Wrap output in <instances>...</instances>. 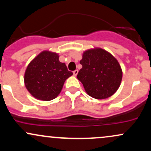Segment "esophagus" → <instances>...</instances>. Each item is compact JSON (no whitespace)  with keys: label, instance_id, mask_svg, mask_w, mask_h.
<instances>
[{"label":"esophagus","instance_id":"34e87169","mask_svg":"<svg viewBox=\"0 0 151 151\" xmlns=\"http://www.w3.org/2000/svg\"><path fill=\"white\" fill-rule=\"evenodd\" d=\"M78 74V70H74V72H73V74L74 76H77V74Z\"/></svg>","mask_w":151,"mask_h":151}]
</instances>
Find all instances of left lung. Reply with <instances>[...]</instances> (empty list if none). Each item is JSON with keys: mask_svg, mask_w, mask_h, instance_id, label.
Wrapping results in <instances>:
<instances>
[{"mask_svg": "<svg viewBox=\"0 0 151 151\" xmlns=\"http://www.w3.org/2000/svg\"><path fill=\"white\" fill-rule=\"evenodd\" d=\"M82 68L77 76L86 92L96 99L110 97L117 91L122 79V70L112 55L101 48L88 50L80 60Z\"/></svg>", "mask_w": 151, "mask_h": 151, "instance_id": "1", "label": "left lung"}]
</instances>
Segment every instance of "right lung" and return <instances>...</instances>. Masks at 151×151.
<instances>
[{
	"label": "right lung",
	"mask_w": 151,
	"mask_h": 151,
	"mask_svg": "<svg viewBox=\"0 0 151 151\" xmlns=\"http://www.w3.org/2000/svg\"><path fill=\"white\" fill-rule=\"evenodd\" d=\"M73 73L60 62L55 52L43 51L30 62L24 81L32 96L42 101H50L61 92L64 83Z\"/></svg>",
	"instance_id": "add662e5"
}]
</instances>
